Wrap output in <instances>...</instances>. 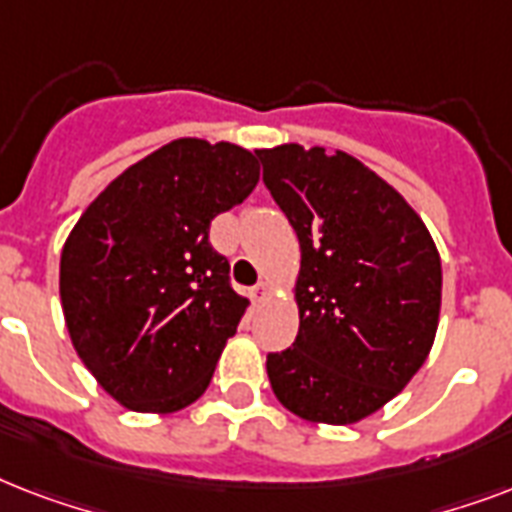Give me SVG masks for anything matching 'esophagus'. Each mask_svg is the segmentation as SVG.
Listing matches in <instances>:
<instances>
[{
    "label": "esophagus",
    "mask_w": 512,
    "mask_h": 512,
    "mask_svg": "<svg viewBox=\"0 0 512 512\" xmlns=\"http://www.w3.org/2000/svg\"><path fill=\"white\" fill-rule=\"evenodd\" d=\"M252 297H255L257 303H263V300H268L271 297V284L268 281H260L255 289H252Z\"/></svg>",
    "instance_id": "obj_1"
}]
</instances>
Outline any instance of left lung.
I'll use <instances>...</instances> for the list:
<instances>
[{
  "instance_id": "8db88e82",
  "label": "left lung",
  "mask_w": 512,
  "mask_h": 512,
  "mask_svg": "<svg viewBox=\"0 0 512 512\" xmlns=\"http://www.w3.org/2000/svg\"><path fill=\"white\" fill-rule=\"evenodd\" d=\"M255 154L300 239V332L292 348L268 353V380L297 417L353 425L396 398L433 348L436 241L404 196L356 156L297 143Z\"/></svg>"
}]
</instances>
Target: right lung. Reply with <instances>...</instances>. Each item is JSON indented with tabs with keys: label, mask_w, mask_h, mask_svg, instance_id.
<instances>
[{
	"label": "right lung",
	"mask_w": 512,
	"mask_h": 512,
	"mask_svg": "<svg viewBox=\"0 0 512 512\" xmlns=\"http://www.w3.org/2000/svg\"><path fill=\"white\" fill-rule=\"evenodd\" d=\"M257 180L247 148L172 140L111 180L68 233V335L100 388L132 412H177L207 390L249 305L209 244V223Z\"/></svg>",
	"instance_id": "1"
}]
</instances>
